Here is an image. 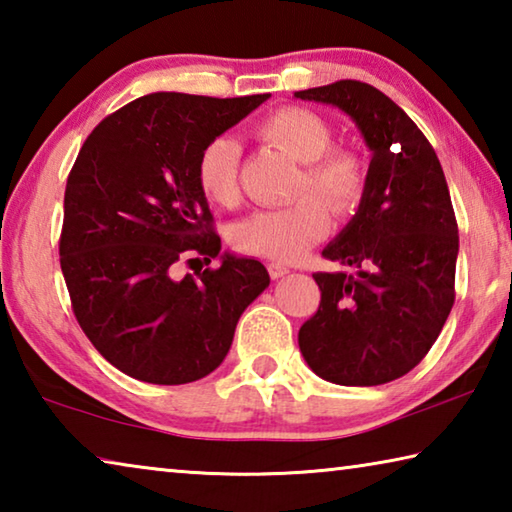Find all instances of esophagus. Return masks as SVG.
<instances>
[{
    "mask_svg": "<svg viewBox=\"0 0 512 512\" xmlns=\"http://www.w3.org/2000/svg\"><path fill=\"white\" fill-rule=\"evenodd\" d=\"M266 268H268V275H271L273 280H277V277H284V275L289 273V268H287V266H284V264H277V262H271V264H268Z\"/></svg>",
    "mask_w": 512,
    "mask_h": 512,
    "instance_id": "obj_1",
    "label": "esophagus"
}]
</instances>
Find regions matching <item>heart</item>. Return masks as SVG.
Listing matches in <instances>:
<instances>
[{"mask_svg":"<svg viewBox=\"0 0 512 512\" xmlns=\"http://www.w3.org/2000/svg\"><path fill=\"white\" fill-rule=\"evenodd\" d=\"M257 135L302 164L293 196H302L284 210H264L235 225L232 241L246 255L273 262H296L329 230V214H348L361 203L368 185V167L361 155L332 144V128L307 108H280L257 124ZM241 146L230 135L207 142L196 160V180L210 203L239 201ZM320 195L324 204L317 198Z\"/></svg>","mask_w":512,"mask_h":512,"instance_id":"obj_1","label":"heart"}]
</instances>
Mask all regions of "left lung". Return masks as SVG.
<instances>
[{"label":"left lung","instance_id":"left-lung-1","mask_svg":"<svg viewBox=\"0 0 512 512\" xmlns=\"http://www.w3.org/2000/svg\"><path fill=\"white\" fill-rule=\"evenodd\" d=\"M296 97L343 110L372 151L359 210L323 250L352 273H314L320 305L300 327V352L332 384H386L418 366L454 305L458 225L445 173L413 119L372 85L336 81Z\"/></svg>","mask_w":512,"mask_h":512}]
</instances>
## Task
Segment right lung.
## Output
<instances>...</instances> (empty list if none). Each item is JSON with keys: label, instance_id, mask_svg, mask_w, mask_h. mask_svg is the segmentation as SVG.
Masks as SVG:
<instances>
[{"label": "right lung", "instance_id": "right-lung-1", "mask_svg": "<svg viewBox=\"0 0 512 512\" xmlns=\"http://www.w3.org/2000/svg\"><path fill=\"white\" fill-rule=\"evenodd\" d=\"M268 97L146 94L81 146L65 187L60 268L85 336L124 375L162 386L210 375L271 282L257 259L221 255L196 180L203 146ZM198 254L222 266L176 281L172 266Z\"/></svg>", "mask_w": 512, "mask_h": 512}]
</instances>
